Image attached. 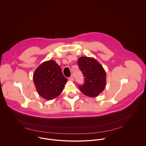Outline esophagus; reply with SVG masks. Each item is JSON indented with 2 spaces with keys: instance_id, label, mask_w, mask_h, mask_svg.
Returning a JSON list of instances; mask_svg holds the SVG:
<instances>
[{
  "instance_id": "1",
  "label": "esophagus",
  "mask_w": 146,
  "mask_h": 146,
  "mask_svg": "<svg viewBox=\"0 0 146 146\" xmlns=\"http://www.w3.org/2000/svg\"><path fill=\"white\" fill-rule=\"evenodd\" d=\"M68 80H69L70 81H72V82H73V81L74 80V78L73 75H71V77L68 78Z\"/></svg>"
}]
</instances>
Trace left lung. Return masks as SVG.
Here are the masks:
<instances>
[{"label":"left lung","instance_id":"obj_1","mask_svg":"<svg viewBox=\"0 0 146 146\" xmlns=\"http://www.w3.org/2000/svg\"><path fill=\"white\" fill-rule=\"evenodd\" d=\"M78 64L85 81L84 85L79 86L80 90L88 97H97L106 85V73L104 67L95 58L85 56L80 57Z\"/></svg>","mask_w":146,"mask_h":146}]
</instances>
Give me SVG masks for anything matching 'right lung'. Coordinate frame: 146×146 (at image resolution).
<instances>
[{
    "label": "right lung",
    "instance_id": "right-lung-1",
    "mask_svg": "<svg viewBox=\"0 0 146 146\" xmlns=\"http://www.w3.org/2000/svg\"><path fill=\"white\" fill-rule=\"evenodd\" d=\"M33 81L39 95L46 100L58 97L67 81L60 66L54 60L45 61L33 74Z\"/></svg>",
    "mask_w": 146,
    "mask_h": 146
}]
</instances>
